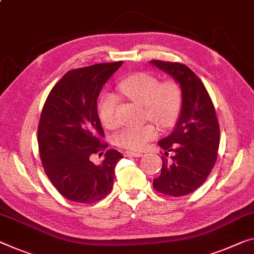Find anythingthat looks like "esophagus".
<instances>
[{
  "label": "esophagus",
  "instance_id": "esophagus-1",
  "mask_svg": "<svg viewBox=\"0 0 254 254\" xmlns=\"http://www.w3.org/2000/svg\"><path fill=\"white\" fill-rule=\"evenodd\" d=\"M125 157H129V158H139V157H142V153H140V152H132V151H126L125 152Z\"/></svg>",
  "mask_w": 254,
  "mask_h": 254
}]
</instances>
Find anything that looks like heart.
<instances>
[{
  "instance_id": "1",
  "label": "heart",
  "mask_w": 254,
  "mask_h": 254,
  "mask_svg": "<svg viewBox=\"0 0 254 254\" xmlns=\"http://www.w3.org/2000/svg\"><path fill=\"white\" fill-rule=\"evenodd\" d=\"M120 91L128 99L144 105L145 116L162 129L177 123L183 104L182 88L175 80L160 83L155 76L147 72L134 73L120 83ZM118 97L112 93L104 95L99 105L100 120L105 127L114 129L119 125L117 117ZM157 136L152 124L125 127L116 135L117 145L127 150H140Z\"/></svg>"
}]
</instances>
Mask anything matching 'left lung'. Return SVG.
Here are the masks:
<instances>
[{
	"mask_svg": "<svg viewBox=\"0 0 254 254\" xmlns=\"http://www.w3.org/2000/svg\"><path fill=\"white\" fill-rule=\"evenodd\" d=\"M150 64L169 75L181 86L183 104L174 130L158 145L171 153L162 158L161 174L154 178L158 192L183 196L203 184L217 160L219 147V124L211 99L204 85L185 64L152 60Z\"/></svg>",
	"mask_w": 254,
	"mask_h": 254,
	"instance_id": "8db88e82",
	"label": "left lung"
}]
</instances>
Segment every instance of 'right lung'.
Segmentation results:
<instances>
[{
  "mask_svg": "<svg viewBox=\"0 0 254 254\" xmlns=\"http://www.w3.org/2000/svg\"><path fill=\"white\" fill-rule=\"evenodd\" d=\"M123 62L99 64L68 71L48 96L43 108L37 139L44 170L61 195L78 203H93L110 193L115 169L123 157L108 150L95 165L93 154L102 155L107 144L97 115V97L103 85Z\"/></svg>",
  "mask_w": 254,
  "mask_h": 254,
  "instance_id": "add662e5",
  "label": "right lung"
}]
</instances>
